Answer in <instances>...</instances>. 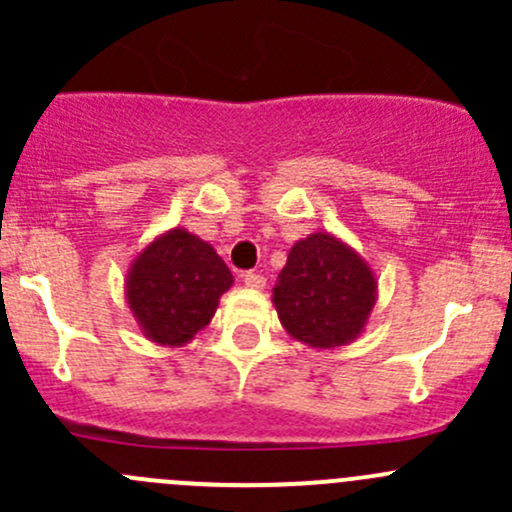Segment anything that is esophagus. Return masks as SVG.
I'll list each match as a JSON object with an SVG mask.
<instances>
[{
  "label": "esophagus",
  "instance_id": "esophagus-1",
  "mask_svg": "<svg viewBox=\"0 0 512 512\" xmlns=\"http://www.w3.org/2000/svg\"><path fill=\"white\" fill-rule=\"evenodd\" d=\"M242 282H245L250 289H265L267 285V280L260 275V272H245V275H242Z\"/></svg>",
  "mask_w": 512,
  "mask_h": 512
}]
</instances>
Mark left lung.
Returning <instances> with one entry per match:
<instances>
[{
    "instance_id": "8db88e82",
    "label": "left lung",
    "mask_w": 512,
    "mask_h": 512,
    "mask_svg": "<svg viewBox=\"0 0 512 512\" xmlns=\"http://www.w3.org/2000/svg\"><path fill=\"white\" fill-rule=\"evenodd\" d=\"M376 299L369 262L327 230L294 242L272 289L285 332L312 349L347 347L361 337Z\"/></svg>"
}]
</instances>
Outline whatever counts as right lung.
I'll return each instance as SVG.
<instances>
[{"label": "right lung", "mask_w": 512, "mask_h": 512, "mask_svg": "<svg viewBox=\"0 0 512 512\" xmlns=\"http://www.w3.org/2000/svg\"><path fill=\"white\" fill-rule=\"evenodd\" d=\"M232 282L230 267L210 242L170 227L133 257L123 294L148 342L185 347L208 327Z\"/></svg>", "instance_id": "obj_1"}]
</instances>
